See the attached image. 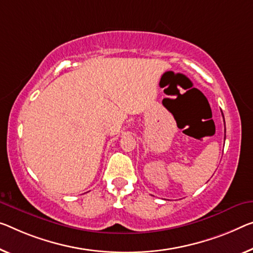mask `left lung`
<instances>
[{
	"label": "left lung",
	"instance_id": "1",
	"mask_svg": "<svg viewBox=\"0 0 253 253\" xmlns=\"http://www.w3.org/2000/svg\"><path fill=\"white\" fill-rule=\"evenodd\" d=\"M221 114H223V113H221ZM223 118H224V115H223ZM224 122H225V120H224Z\"/></svg>",
	"mask_w": 253,
	"mask_h": 253
}]
</instances>
